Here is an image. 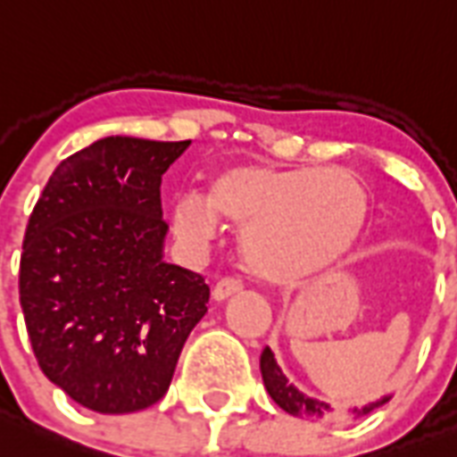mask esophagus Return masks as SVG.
Listing matches in <instances>:
<instances>
[{"instance_id": "esophagus-1", "label": "esophagus", "mask_w": 457, "mask_h": 457, "mask_svg": "<svg viewBox=\"0 0 457 457\" xmlns=\"http://www.w3.org/2000/svg\"><path fill=\"white\" fill-rule=\"evenodd\" d=\"M240 291H243V284H240V281H236V278H221V281L214 286L212 295H214V300H226Z\"/></svg>"}]
</instances>
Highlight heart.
<instances>
[{
  "label": "heart",
  "instance_id": "1",
  "mask_svg": "<svg viewBox=\"0 0 457 457\" xmlns=\"http://www.w3.org/2000/svg\"><path fill=\"white\" fill-rule=\"evenodd\" d=\"M221 217L243 226L240 253L254 277L295 284L353 250L367 193L345 169L233 164L212 176L207 195L186 190L173 200V233L190 247L210 245Z\"/></svg>",
  "mask_w": 457,
  "mask_h": 457
}]
</instances>
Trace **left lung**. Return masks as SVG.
<instances>
[{
    "mask_svg": "<svg viewBox=\"0 0 457 457\" xmlns=\"http://www.w3.org/2000/svg\"><path fill=\"white\" fill-rule=\"evenodd\" d=\"M260 372H262V381H264V388H267V394L271 395V401L277 403L281 410H286L288 415H295V417H310V420L362 417V415H370L372 410L381 408L384 403L391 401V395H384V398L370 403V405H364V408H350L348 412H334V408H331L328 403L310 398V395H305L300 388H295L291 381L286 379L284 370L277 364V357H274L271 348L262 350Z\"/></svg>",
    "mask_w": 457,
    "mask_h": 457,
    "instance_id": "left-lung-1",
    "label": "left lung"
}]
</instances>
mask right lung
I'll return each mask as SVG.
<instances>
[{
	"instance_id": "add662e5",
	"label": "right lung",
	"mask_w": 457,
	"mask_h": 457,
	"mask_svg": "<svg viewBox=\"0 0 457 457\" xmlns=\"http://www.w3.org/2000/svg\"><path fill=\"white\" fill-rule=\"evenodd\" d=\"M190 140L109 136L56 166L21 254V307L52 384L102 415L154 405L210 286L164 260L162 176Z\"/></svg>"
}]
</instances>
